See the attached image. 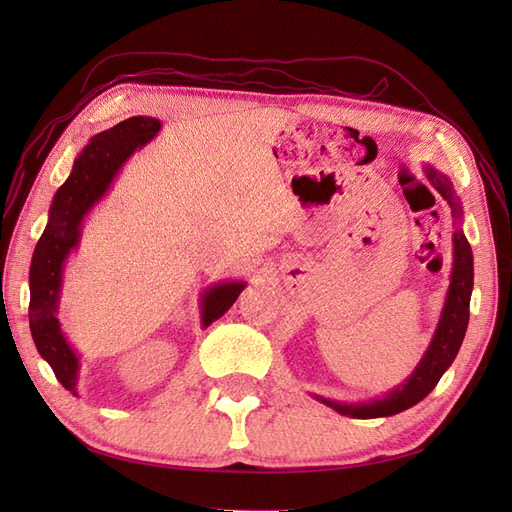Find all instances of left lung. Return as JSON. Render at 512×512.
Listing matches in <instances>:
<instances>
[{
	"instance_id": "1",
	"label": "left lung",
	"mask_w": 512,
	"mask_h": 512,
	"mask_svg": "<svg viewBox=\"0 0 512 512\" xmlns=\"http://www.w3.org/2000/svg\"><path fill=\"white\" fill-rule=\"evenodd\" d=\"M425 173L433 188H436L446 203L451 205L455 222H459L461 205L453 192V183L433 168H427ZM453 247L455 250H453L451 286H448V292H446V301H444L438 329L433 333L431 344L421 363H418L416 369L412 371V376L391 393H386L380 399H371L367 404H339V401L318 397L322 404H327L339 414H346L352 418H380V416H393L416 406L418 401L425 399L433 391V386L440 382L444 371L455 361L463 337H466L468 320H470L474 262H472V247L461 228L453 232Z\"/></svg>"
}]
</instances>
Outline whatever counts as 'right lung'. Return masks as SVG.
I'll list each match as a JSON object with an SVG mask.
<instances>
[{"label": "right lung", "mask_w": 512, "mask_h": 512, "mask_svg": "<svg viewBox=\"0 0 512 512\" xmlns=\"http://www.w3.org/2000/svg\"><path fill=\"white\" fill-rule=\"evenodd\" d=\"M162 123L153 117H130L91 138L74 160L72 173L57 190L49 209V224L34 250L29 269V329L42 359L51 365L64 389L76 395L79 356L61 333L57 301L61 273L68 254L79 245L83 218L111 188L119 168L136 149L145 147L158 134ZM243 282H222L203 294V327L222 318L237 301Z\"/></svg>", "instance_id": "obj_1"}]
</instances>
